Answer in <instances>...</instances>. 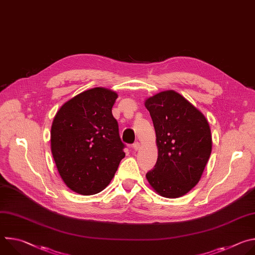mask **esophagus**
Returning a JSON list of instances; mask_svg holds the SVG:
<instances>
[{
  "label": "esophagus",
  "mask_w": 255,
  "mask_h": 255,
  "mask_svg": "<svg viewBox=\"0 0 255 255\" xmlns=\"http://www.w3.org/2000/svg\"><path fill=\"white\" fill-rule=\"evenodd\" d=\"M139 146H140V143H139L138 141H136V142H134V143L132 144V147H133L134 150H137V149L139 148Z\"/></svg>",
  "instance_id": "1"
}]
</instances>
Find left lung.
Segmentation results:
<instances>
[{
    "label": "left lung",
    "mask_w": 255,
    "mask_h": 255,
    "mask_svg": "<svg viewBox=\"0 0 255 255\" xmlns=\"http://www.w3.org/2000/svg\"><path fill=\"white\" fill-rule=\"evenodd\" d=\"M156 134L158 157L146 178L165 198H178L198 183L212 151L205 116L183 96L161 92L145 101Z\"/></svg>",
    "instance_id": "8db88e82"
}]
</instances>
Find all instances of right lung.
<instances>
[{
    "label": "right lung",
    "instance_id": "add662e5",
    "mask_svg": "<svg viewBox=\"0 0 255 255\" xmlns=\"http://www.w3.org/2000/svg\"><path fill=\"white\" fill-rule=\"evenodd\" d=\"M115 92L95 88L66 102L51 126V152L64 184L78 194L103 191L125 157L112 107Z\"/></svg>",
    "mask_w": 255,
    "mask_h": 255
}]
</instances>
